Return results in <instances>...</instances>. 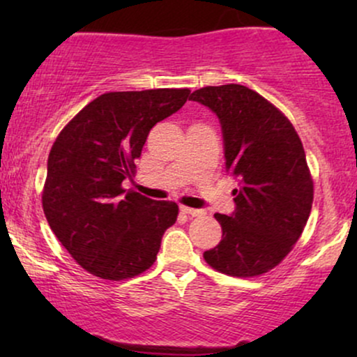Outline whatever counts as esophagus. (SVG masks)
<instances>
[{"label":"esophagus","mask_w":357,"mask_h":357,"mask_svg":"<svg viewBox=\"0 0 357 357\" xmlns=\"http://www.w3.org/2000/svg\"><path fill=\"white\" fill-rule=\"evenodd\" d=\"M181 211L191 216H203L204 213H206L204 210H199V208H190V206H181Z\"/></svg>","instance_id":"34e87169"}]
</instances>
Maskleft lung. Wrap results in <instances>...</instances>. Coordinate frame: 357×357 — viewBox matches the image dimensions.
Returning a JSON list of instances; mask_svg holds the SVG:
<instances>
[{"label":"left lung","mask_w":357,"mask_h":357,"mask_svg":"<svg viewBox=\"0 0 357 357\" xmlns=\"http://www.w3.org/2000/svg\"><path fill=\"white\" fill-rule=\"evenodd\" d=\"M190 99L220 119L225 167L240 179L235 211L215 215L223 238L204 260L227 275H261L284 260L309 220L314 183L304 147L289 119L245 85L203 87Z\"/></svg>","instance_id":"obj_1"}]
</instances>
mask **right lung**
Returning <instances> with one entry per match:
<instances>
[{
	"label": "right lung",
	"mask_w": 357,
	"mask_h": 357,
	"mask_svg": "<svg viewBox=\"0 0 357 357\" xmlns=\"http://www.w3.org/2000/svg\"><path fill=\"white\" fill-rule=\"evenodd\" d=\"M188 89L109 92L85 105L53 142L43 188L48 225L92 275L124 280L154 264L178 204L155 202L122 183L132 178L147 134L173 116Z\"/></svg>",
	"instance_id": "1"
}]
</instances>
